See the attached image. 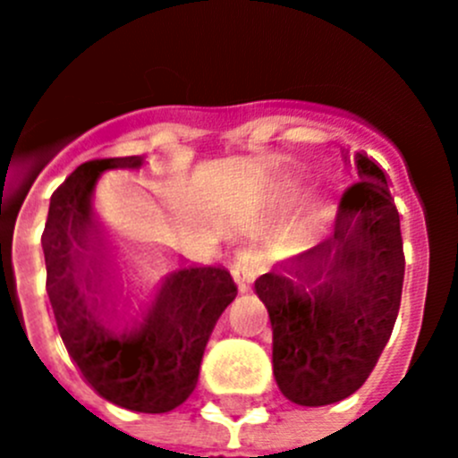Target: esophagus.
Wrapping results in <instances>:
<instances>
[{
	"label": "esophagus",
	"instance_id": "34e87169",
	"mask_svg": "<svg viewBox=\"0 0 458 458\" xmlns=\"http://www.w3.org/2000/svg\"><path fill=\"white\" fill-rule=\"evenodd\" d=\"M259 276V264L250 255H239L233 262V277L242 292L250 287V282Z\"/></svg>",
	"mask_w": 458,
	"mask_h": 458
}]
</instances>
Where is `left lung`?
Returning <instances> with one entry per match:
<instances>
[{
    "label": "left lung",
    "mask_w": 458,
    "mask_h": 458,
    "mask_svg": "<svg viewBox=\"0 0 458 458\" xmlns=\"http://www.w3.org/2000/svg\"><path fill=\"white\" fill-rule=\"evenodd\" d=\"M357 169L332 233L293 255L287 276L255 280L273 327V375L302 407L339 403L369 379L403 301V230L386 171L366 153Z\"/></svg>",
    "instance_id": "1"
}]
</instances>
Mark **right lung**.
Listing matches in <instances>:
<instances>
[{"mask_svg":"<svg viewBox=\"0 0 458 458\" xmlns=\"http://www.w3.org/2000/svg\"><path fill=\"white\" fill-rule=\"evenodd\" d=\"M140 166V156L76 166L51 194L40 243L51 314L81 377L117 407L166 413L194 391L205 345L237 287L225 268H182L165 282L138 330H110L114 305L104 292V249L93 242L89 194L101 171Z\"/></svg>","mask_w":458,"mask_h":458,"instance_id":"right-lung-1","label":"right lung"}]
</instances>
